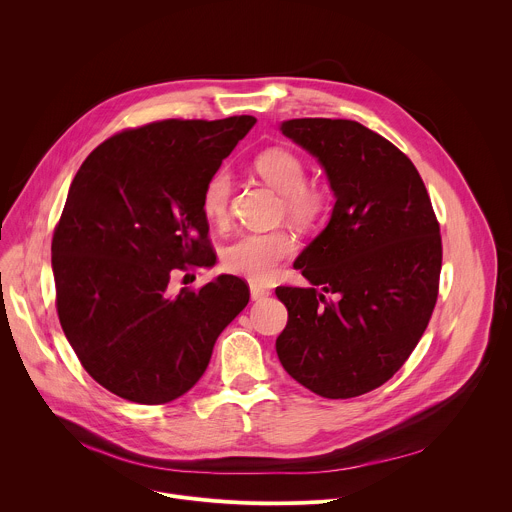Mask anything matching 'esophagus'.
<instances>
[{
	"mask_svg": "<svg viewBox=\"0 0 512 512\" xmlns=\"http://www.w3.org/2000/svg\"><path fill=\"white\" fill-rule=\"evenodd\" d=\"M249 289H251V300H255V302L265 300V298L271 294V291H269L267 287H263V285H259V283H251Z\"/></svg>",
	"mask_w": 512,
	"mask_h": 512,
	"instance_id": "34e87169",
	"label": "esophagus"
}]
</instances>
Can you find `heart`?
Wrapping results in <instances>:
<instances>
[{"label": "heart", "instance_id": "heart-1", "mask_svg": "<svg viewBox=\"0 0 512 512\" xmlns=\"http://www.w3.org/2000/svg\"><path fill=\"white\" fill-rule=\"evenodd\" d=\"M255 172L281 194V214L296 227H316L330 208V194L320 184H310L304 162L287 150L261 152L255 162ZM233 192L231 174L221 168L204 184L200 208L206 221L223 225L229 216V202ZM296 253V239L285 231L271 233H243L223 251V265L227 271L253 279L267 281L275 275L279 265Z\"/></svg>", "mask_w": 512, "mask_h": 512}]
</instances>
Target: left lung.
<instances>
[{
	"instance_id": "left-lung-1",
	"label": "left lung",
	"mask_w": 512,
	"mask_h": 512,
	"mask_svg": "<svg viewBox=\"0 0 512 512\" xmlns=\"http://www.w3.org/2000/svg\"><path fill=\"white\" fill-rule=\"evenodd\" d=\"M279 129L320 162L336 202L294 263L312 287L275 289L287 308L275 350L287 375L316 395L358 397L387 383L427 328L442 271L440 225L419 172L383 135L322 117Z\"/></svg>"
}]
</instances>
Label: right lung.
Masks as SVG:
<instances>
[{
    "label": "right lung",
    "instance_id": "right-lung-1",
    "mask_svg": "<svg viewBox=\"0 0 512 512\" xmlns=\"http://www.w3.org/2000/svg\"><path fill=\"white\" fill-rule=\"evenodd\" d=\"M255 121L121 131L70 184L52 237L58 320L85 371L121 399L162 405L190 391L218 334L249 304L235 275L178 294L168 283L176 269L214 265L200 196Z\"/></svg>",
    "mask_w": 512,
    "mask_h": 512
}]
</instances>
